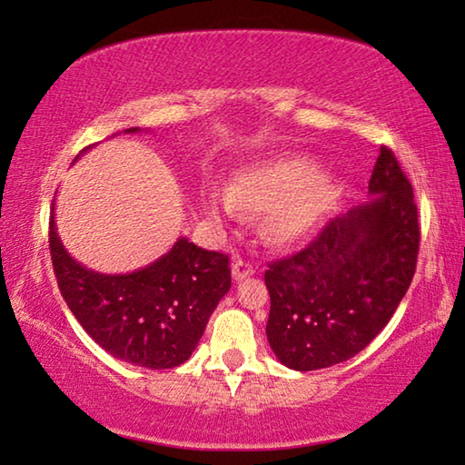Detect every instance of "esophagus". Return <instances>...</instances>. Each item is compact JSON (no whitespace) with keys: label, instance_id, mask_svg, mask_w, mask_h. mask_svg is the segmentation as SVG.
Wrapping results in <instances>:
<instances>
[{"label":"esophagus","instance_id":"34e87169","mask_svg":"<svg viewBox=\"0 0 465 465\" xmlns=\"http://www.w3.org/2000/svg\"><path fill=\"white\" fill-rule=\"evenodd\" d=\"M232 274H233V281L246 279V277H250V274H254V264L243 261V258H235L232 264Z\"/></svg>","mask_w":465,"mask_h":465}]
</instances>
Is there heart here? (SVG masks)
Returning a JSON list of instances; mask_svg holds the SVG:
<instances>
[{
	"label": "heart",
	"mask_w": 465,
	"mask_h": 465,
	"mask_svg": "<svg viewBox=\"0 0 465 465\" xmlns=\"http://www.w3.org/2000/svg\"><path fill=\"white\" fill-rule=\"evenodd\" d=\"M336 199V186L318 178V166L303 157L256 163L235 178L227 193L209 194L211 217H233L240 211H269L264 232L274 243L308 235Z\"/></svg>",
	"instance_id": "obj_1"
}]
</instances>
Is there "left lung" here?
<instances>
[{"instance_id":"8db88e82","label":"left lung","mask_w":465,"mask_h":465,"mask_svg":"<svg viewBox=\"0 0 465 465\" xmlns=\"http://www.w3.org/2000/svg\"><path fill=\"white\" fill-rule=\"evenodd\" d=\"M365 204L322 227L302 252L269 262L266 336L295 371L332 367L361 352L411 287L420 227L411 180L380 147Z\"/></svg>"}]
</instances>
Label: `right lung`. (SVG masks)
Here are the masks:
<instances>
[{"mask_svg": "<svg viewBox=\"0 0 465 465\" xmlns=\"http://www.w3.org/2000/svg\"><path fill=\"white\" fill-rule=\"evenodd\" d=\"M133 131L139 129H127ZM49 248L61 295L85 332L113 357L147 369L188 361L232 287L230 258L186 238L145 269L129 274L88 271L63 248L53 209Z\"/></svg>", "mask_w": 465, "mask_h": 465, "instance_id": "right-lung-1", "label": "right lung"}]
</instances>
